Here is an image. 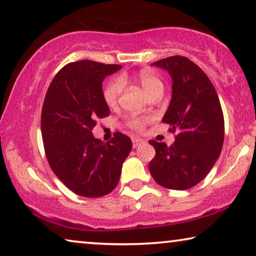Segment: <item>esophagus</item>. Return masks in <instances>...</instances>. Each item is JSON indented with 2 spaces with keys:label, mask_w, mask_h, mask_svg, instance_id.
<instances>
[{
  "label": "esophagus",
  "mask_w": 256,
  "mask_h": 256,
  "mask_svg": "<svg viewBox=\"0 0 256 256\" xmlns=\"http://www.w3.org/2000/svg\"><path fill=\"white\" fill-rule=\"evenodd\" d=\"M144 144V141L142 139H136V138H134V139H132V144H133V148H136L139 147L140 144Z\"/></svg>",
  "instance_id": "34e87169"
}]
</instances>
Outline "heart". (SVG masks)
Segmentation results:
<instances>
[{"mask_svg": "<svg viewBox=\"0 0 256 256\" xmlns=\"http://www.w3.org/2000/svg\"><path fill=\"white\" fill-rule=\"evenodd\" d=\"M126 80V75H120V78H112L104 85V99L108 106L112 107L118 102L122 91H123V83ZM132 80L139 84L149 96H152L158 92H163V82H162L160 77H157L152 72L148 70L138 72L136 74L132 76ZM126 124L130 128L134 130V131H141L146 124V120L141 118V117H130L126 120Z\"/></svg>", "mask_w": 256, "mask_h": 256, "instance_id": "1", "label": "heart"}]
</instances>
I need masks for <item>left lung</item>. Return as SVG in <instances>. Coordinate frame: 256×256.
I'll return each instance as SVG.
<instances>
[{
  "label": "left lung",
  "instance_id": "obj_1",
  "mask_svg": "<svg viewBox=\"0 0 256 256\" xmlns=\"http://www.w3.org/2000/svg\"><path fill=\"white\" fill-rule=\"evenodd\" d=\"M152 64L172 77V99L163 123L179 133L170 147L149 141L156 150L149 171L162 186L186 190L208 176L221 154L224 139L221 104L208 77L186 56H168Z\"/></svg>",
  "mask_w": 256,
  "mask_h": 256
}]
</instances>
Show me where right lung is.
<instances>
[{
    "label": "right lung",
    "instance_id": "right-lung-1",
    "mask_svg": "<svg viewBox=\"0 0 256 256\" xmlns=\"http://www.w3.org/2000/svg\"><path fill=\"white\" fill-rule=\"evenodd\" d=\"M120 68L92 60L68 64L56 72L44 99L40 130L48 165L80 196L112 192L132 149L131 139L120 132L106 144L92 134L96 120L110 112L104 99V77Z\"/></svg>",
    "mask_w": 256,
    "mask_h": 256
}]
</instances>
